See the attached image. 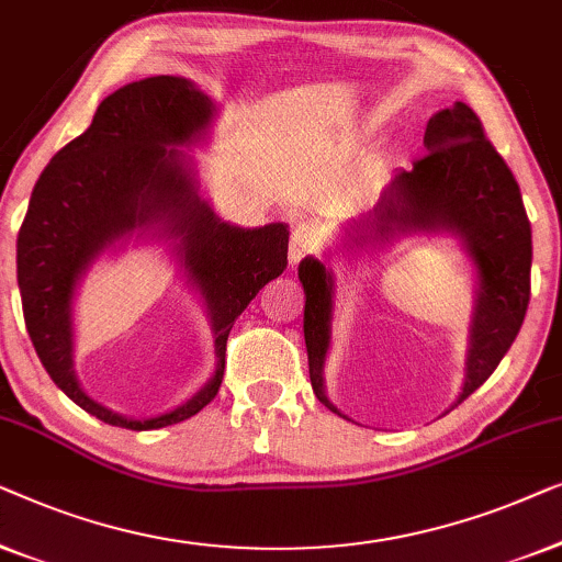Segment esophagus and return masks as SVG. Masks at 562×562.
Instances as JSON below:
<instances>
[{
    "label": "esophagus",
    "instance_id": "34e87169",
    "mask_svg": "<svg viewBox=\"0 0 562 562\" xmlns=\"http://www.w3.org/2000/svg\"><path fill=\"white\" fill-rule=\"evenodd\" d=\"M315 247H318V239H315L313 226H307L305 221H303V224H295V226H292V234H290V249H288V255H290V265H297L300 259L311 255V251H313Z\"/></svg>",
    "mask_w": 562,
    "mask_h": 562
}]
</instances>
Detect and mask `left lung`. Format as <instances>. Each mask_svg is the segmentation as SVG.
Returning <instances> with one entry per match:
<instances>
[{
	"instance_id": "left-lung-1",
	"label": "left lung",
	"mask_w": 562,
	"mask_h": 562,
	"mask_svg": "<svg viewBox=\"0 0 562 562\" xmlns=\"http://www.w3.org/2000/svg\"><path fill=\"white\" fill-rule=\"evenodd\" d=\"M428 155L413 170H397L379 203L344 236V251L384 249L402 236H453L473 267V311L469 323L465 374L458 400L476 392L515 344L529 303L532 228L515 176L484 137L471 106L456 101L430 116ZM305 292V349L315 397L346 417L326 394V359L334 328L336 280L321 259L297 267ZM349 420V417H346Z\"/></svg>"
}]
</instances>
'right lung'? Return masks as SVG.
<instances>
[{
	"instance_id": "1",
	"label": "right lung",
	"mask_w": 562,
	"mask_h": 562,
	"mask_svg": "<svg viewBox=\"0 0 562 562\" xmlns=\"http://www.w3.org/2000/svg\"><path fill=\"white\" fill-rule=\"evenodd\" d=\"M216 104L180 76L134 81L101 101L93 122L37 178L18 236V284L27 334L55 384L101 423L157 430L183 423L216 397L234 321L288 267V224L241 228L201 195L193 147ZM132 238L165 240L210 313L217 371L170 414L126 418L89 398L72 367L77 284L106 250Z\"/></svg>"
}]
</instances>
